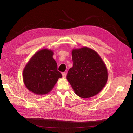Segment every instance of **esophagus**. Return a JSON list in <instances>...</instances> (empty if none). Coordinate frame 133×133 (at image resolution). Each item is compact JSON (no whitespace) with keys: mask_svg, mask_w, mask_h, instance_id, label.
Instances as JSON below:
<instances>
[{"mask_svg":"<svg viewBox=\"0 0 133 133\" xmlns=\"http://www.w3.org/2000/svg\"><path fill=\"white\" fill-rule=\"evenodd\" d=\"M62 75H63V78H66V73H65V72H64V73H62Z\"/></svg>","mask_w":133,"mask_h":133,"instance_id":"esophagus-1","label":"esophagus"}]
</instances>
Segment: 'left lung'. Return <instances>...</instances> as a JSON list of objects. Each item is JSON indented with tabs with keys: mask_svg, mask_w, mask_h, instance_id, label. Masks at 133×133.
Segmentation results:
<instances>
[{
	"mask_svg": "<svg viewBox=\"0 0 133 133\" xmlns=\"http://www.w3.org/2000/svg\"><path fill=\"white\" fill-rule=\"evenodd\" d=\"M73 67L66 78L75 92L82 98L92 97L101 91L108 80L105 64L95 51L83 47L72 51Z\"/></svg>",
	"mask_w": 133,
	"mask_h": 133,
	"instance_id": "left-lung-1",
	"label": "left lung"
}]
</instances>
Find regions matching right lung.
Returning <instances> with one entry per match:
<instances>
[{
  "mask_svg": "<svg viewBox=\"0 0 133 133\" xmlns=\"http://www.w3.org/2000/svg\"><path fill=\"white\" fill-rule=\"evenodd\" d=\"M53 52L44 49L35 53L23 70V82L27 89L33 93L43 95L49 92L59 78L57 64L53 58Z\"/></svg>",
  "mask_w": 133,
  "mask_h": 133,
  "instance_id": "1",
  "label": "right lung"
}]
</instances>
